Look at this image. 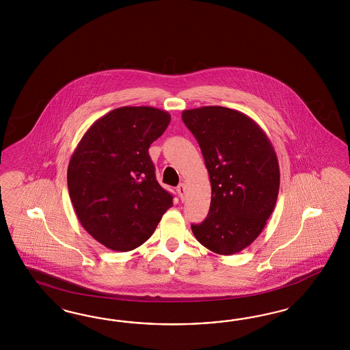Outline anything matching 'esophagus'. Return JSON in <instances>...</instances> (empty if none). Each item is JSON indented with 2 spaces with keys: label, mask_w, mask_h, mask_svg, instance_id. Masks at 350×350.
<instances>
[{
  "label": "esophagus",
  "mask_w": 350,
  "mask_h": 350,
  "mask_svg": "<svg viewBox=\"0 0 350 350\" xmlns=\"http://www.w3.org/2000/svg\"><path fill=\"white\" fill-rule=\"evenodd\" d=\"M177 192L180 195V200H185V196H186V185L185 183H180L177 186Z\"/></svg>",
  "instance_id": "34e87169"
}]
</instances>
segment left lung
Instances as JSON below:
<instances>
[{
  "label": "left lung",
  "instance_id": "left-lung-1",
  "mask_svg": "<svg viewBox=\"0 0 350 350\" xmlns=\"http://www.w3.org/2000/svg\"><path fill=\"white\" fill-rule=\"evenodd\" d=\"M182 120L199 142L212 186L209 213L191 230L213 253L236 254L260 234L275 209V148L252 118L228 107L185 110Z\"/></svg>",
  "mask_w": 350,
  "mask_h": 350
}]
</instances>
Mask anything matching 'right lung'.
Instances as JSON below:
<instances>
[{
  "instance_id": "1",
  "label": "right lung",
  "mask_w": 350,
  "mask_h": 350,
  "mask_svg": "<svg viewBox=\"0 0 350 350\" xmlns=\"http://www.w3.org/2000/svg\"><path fill=\"white\" fill-rule=\"evenodd\" d=\"M170 122V113L157 107H118L87 129L70 158L68 189L77 217L110 250L144 244L173 205L148 155Z\"/></svg>"
}]
</instances>
